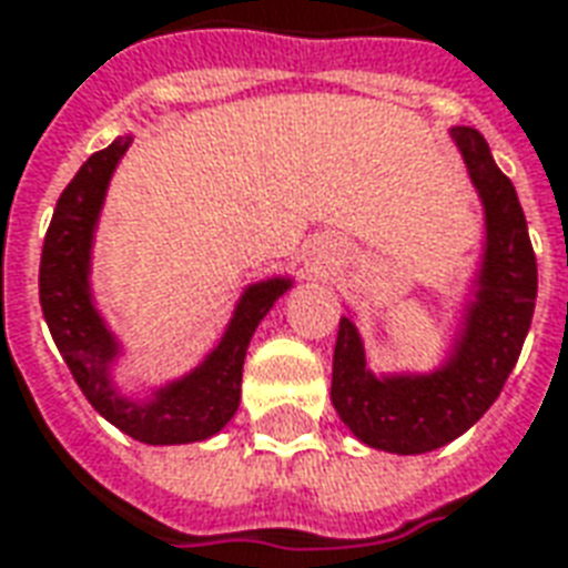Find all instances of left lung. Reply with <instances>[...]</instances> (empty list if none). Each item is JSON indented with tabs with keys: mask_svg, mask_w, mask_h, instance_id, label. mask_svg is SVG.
Returning a JSON list of instances; mask_svg holds the SVG:
<instances>
[{
	"mask_svg": "<svg viewBox=\"0 0 568 568\" xmlns=\"http://www.w3.org/2000/svg\"><path fill=\"white\" fill-rule=\"evenodd\" d=\"M452 138L464 153L487 216L481 288L457 355L434 376L373 379L358 331L348 318H339L334 346V409L361 443L394 455L434 452L466 434L494 406L518 364L536 310L539 271L518 192L476 129L457 125Z\"/></svg>",
	"mask_w": 568,
	"mask_h": 568,
	"instance_id": "1",
	"label": "left lung"
}]
</instances>
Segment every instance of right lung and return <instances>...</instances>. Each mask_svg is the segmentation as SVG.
<instances>
[{
    "instance_id": "1",
    "label": "right lung",
    "mask_w": 568,
    "mask_h": 568,
    "mask_svg": "<svg viewBox=\"0 0 568 568\" xmlns=\"http://www.w3.org/2000/svg\"><path fill=\"white\" fill-rule=\"evenodd\" d=\"M129 144L132 138H116L111 146L92 153L69 186L62 189L44 234L41 267H38L41 313L78 388L102 418L138 443H199L222 430L237 413L246 346L273 301L288 288V280L252 285L231 318L222 343L192 376L159 390L150 403L123 400L108 379V364L116 355V346L104 331L99 313L92 310L87 267H90L92 229L102 210L104 189Z\"/></svg>"
}]
</instances>
